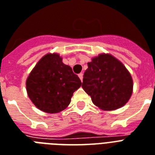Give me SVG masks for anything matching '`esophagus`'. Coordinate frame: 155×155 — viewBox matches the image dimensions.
Wrapping results in <instances>:
<instances>
[{"label":"esophagus","mask_w":155,"mask_h":155,"mask_svg":"<svg viewBox=\"0 0 155 155\" xmlns=\"http://www.w3.org/2000/svg\"><path fill=\"white\" fill-rule=\"evenodd\" d=\"M83 73H80V74H79V77H80V80H81V81H82L83 80Z\"/></svg>","instance_id":"34e87169"}]
</instances>
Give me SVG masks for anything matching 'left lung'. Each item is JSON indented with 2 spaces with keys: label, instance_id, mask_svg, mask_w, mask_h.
Masks as SVG:
<instances>
[{
  "label": "left lung",
  "instance_id": "1",
  "mask_svg": "<svg viewBox=\"0 0 155 155\" xmlns=\"http://www.w3.org/2000/svg\"><path fill=\"white\" fill-rule=\"evenodd\" d=\"M133 87L128 71L110 54H99L88 62L82 88L100 109L113 110L124 106L131 97Z\"/></svg>",
  "mask_w": 155,
  "mask_h": 155
}]
</instances>
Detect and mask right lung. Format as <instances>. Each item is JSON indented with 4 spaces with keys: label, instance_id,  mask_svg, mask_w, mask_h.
Listing matches in <instances>:
<instances>
[{
    "label": "right lung",
    "instance_id": "add662e5",
    "mask_svg": "<svg viewBox=\"0 0 155 155\" xmlns=\"http://www.w3.org/2000/svg\"><path fill=\"white\" fill-rule=\"evenodd\" d=\"M81 81L58 54H48L37 62L27 79L28 95L38 109L58 113L66 109Z\"/></svg>",
    "mask_w": 155,
    "mask_h": 155
}]
</instances>
